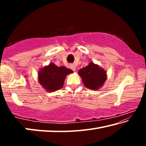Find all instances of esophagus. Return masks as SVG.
<instances>
[{"label":"esophagus","mask_w":146,"mask_h":146,"mask_svg":"<svg viewBox=\"0 0 146 146\" xmlns=\"http://www.w3.org/2000/svg\"><path fill=\"white\" fill-rule=\"evenodd\" d=\"M70 68L73 71H75L76 70V66L75 65H73V64H70Z\"/></svg>","instance_id":"obj_1"}]
</instances>
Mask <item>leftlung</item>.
<instances>
[{
    "mask_svg": "<svg viewBox=\"0 0 146 146\" xmlns=\"http://www.w3.org/2000/svg\"><path fill=\"white\" fill-rule=\"evenodd\" d=\"M78 75L86 87L92 90H97L102 87L107 79V73L104 69L93 62L79 70Z\"/></svg>",
    "mask_w": 146,
    "mask_h": 146,
    "instance_id": "8db88e82",
    "label": "left lung"
}]
</instances>
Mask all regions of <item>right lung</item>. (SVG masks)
<instances>
[{
  "instance_id": "add662e5",
  "label": "right lung",
  "mask_w": 146,
  "mask_h": 146,
  "mask_svg": "<svg viewBox=\"0 0 146 146\" xmlns=\"http://www.w3.org/2000/svg\"><path fill=\"white\" fill-rule=\"evenodd\" d=\"M72 73L70 69L51 62L39 70L38 81L46 91L54 92L62 88L66 76Z\"/></svg>"
}]
</instances>
